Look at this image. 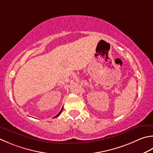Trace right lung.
<instances>
[{"label": "right lung", "mask_w": 153, "mask_h": 153, "mask_svg": "<svg viewBox=\"0 0 153 153\" xmlns=\"http://www.w3.org/2000/svg\"><path fill=\"white\" fill-rule=\"evenodd\" d=\"M62 110H63V107H62V109H61V111H59V113H58V115H56L55 117H53V118H56V117H58L59 115H60L61 114V113H62Z\"/></svg>", "instance_id": "right-lung-1"}]
</instances>
